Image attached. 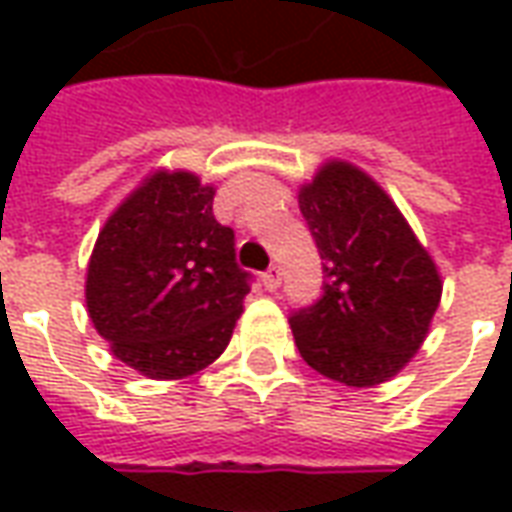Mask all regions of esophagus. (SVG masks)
Listing matches in <instances>:
<instances>
[{
	"instance_id": "1",
	"label": "esophagus",
	"mask_w": 512,
	"mask_h": 512,
	"mask_svg": "<svg viewBox=\"0 0 512 512\" xmlns=\"http://www.w3.org/2000/svg\"><path fill=\"white\" fill-rule=\"evenodd\" d=\"M279 282H282V271H279V266H271L266 277H263V285H266L268 290H277Z\"/></svg>"
}]
</instances>
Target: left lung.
Instances as JSON below:
<instances>
[{"label":"left lung","mask_w":512,"mask_h":512,"mask_svg":"<svg viewBox=\"0 0 512 512\" xmlns=\"http://www.w3.org/2000/svg\"><path fill=\"white\" fill-rule=\"evenodd\" d=\"M299 208L326 260L321 301L290 318L301 359L337 384H384L428 337L439 266L395 200L351 161H323L301 183Z\"/></svg>","instance_id":"1"}]
</instances>
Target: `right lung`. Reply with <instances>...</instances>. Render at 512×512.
I'll use <instances>...</instances> for the list:
<instances>
[{
	"label": "right lung",
	"mask_w": 512,
	"mask_h": 512,
	"mask_svg": "<svg viewBox=\"0 0 512 512\" xmlns=\"http://www.w3.org/2000/svg\"><path fill=\"white\" fill-rule=\"evenodd\" d=\"M211 183L158 167L106 219L87 263L95 332L139 376L178 381L224 354L249 274L235 233L213 216Z\"/></svg>",
	"instance_id": "add662e5"
}]
</instances>
